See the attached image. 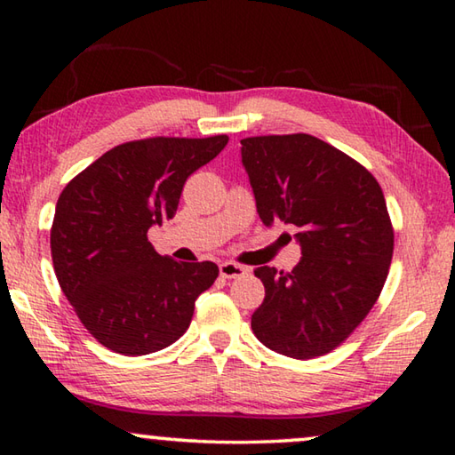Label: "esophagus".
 <instances>
[{"instance_id": "1", "label": "esophagus", "mask_w": 455, "mask_h": 455, "mask_svg": "<svg viewBox=\"0 0 455 455\" xmlns=\"http://www.w3.org/2000/svg\"><path fill=\"white\" fill-rule=\"evenodd\" d=\"M219 271H220V276H225V279H241V276L249 275V268L243 265L230 263V260H227V263H220Z\"/></svg>"}]
</instances>
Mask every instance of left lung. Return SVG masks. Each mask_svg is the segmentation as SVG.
<instances>
[{"label":"left lung","mask_w":455,"mask_h":455,"mask_svg":"<svg viewBox=\"0 0 455 455\" xmlns=\"http://www.w3.org/2000/svg\"><path fill=\"white\" fill-rule=\"evenodd\" d=\"M241 156L267 227H299L291 273L255 268L265 299L252 333L265 347L313 359L339 347L371 311L394 257V227L373 174L311 134L252 136Z\"/></svg>","instance_id":"left-lung-1"}]
</instances>
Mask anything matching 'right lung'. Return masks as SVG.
<instances>
[{
	"mask_svg": "<svg viewBox=\"0 0 455 455\" xmlns=\"http://www.w3.org/2000/svg\"><path fill=\"white\" fill-rule=\"evenodd\" d=\"M227 142V134L156 136L114 146L61 190L50 233L53 271L104 347L148 355L188 329L219 267L158 255L148 228L174 217L184 182Z\"/></svg>",
	"mask_w": 455,
	"mask_h": 455,
	"instance_id": "add662e5",
	"label": "right lung"
}]
</instances>
